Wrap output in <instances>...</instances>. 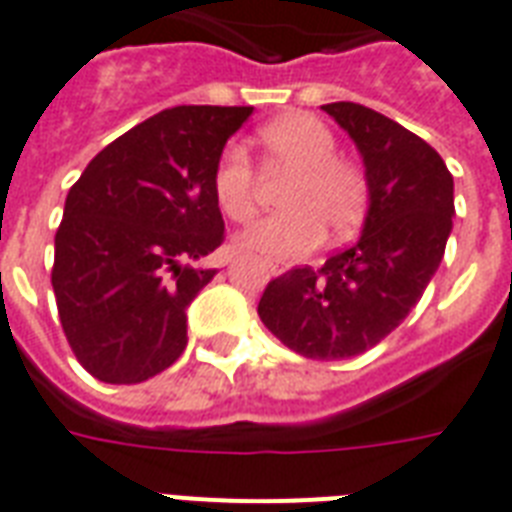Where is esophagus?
Returning a JSON list of instances; mask_svg holds the SVG:
<instances>
[{
  "mask_svg": "<svg viewBox=\"0 0 512 512\" xmlns=\"http://www.w3.org/2000/svg\"><path fill=\"white\" fill-rule=\"evenodd\" d=\"M268 268H271V274H279V268L276 266H268Z\"/></svg>",
  "mask_w": 512,
  "mask_h": 512,
  "instance_id": "esophagus-1",
  "label": "esophagus"
}]
</instances>
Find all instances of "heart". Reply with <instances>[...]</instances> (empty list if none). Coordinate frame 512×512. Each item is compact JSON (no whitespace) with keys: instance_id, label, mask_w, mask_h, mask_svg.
I'll use <instances>...</instances> for the list:
<instances>
[{"instance_id":"heart-1","label":"heart","mask_w":512,"mask_h":512,"mask_svg":"<svg viewBox=\"0 0 512 512\" xmlns=\"http://www.w3.org/2000/svg\"><path fill=\"white\" fill-rule=\"evenodd\" d=\"M268 170L293 173L282 192L285 214L260 219L236 238L238 249L268 260H295L312 252L326 230L350 236L369 206V179L358 162L339 157V143L323 121L290 113L260 130ZM211 192L222 214L249 222L257 211V173L241 146H227L211 173Z\"/></svg>"}]
</instances>
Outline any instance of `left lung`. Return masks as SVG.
<instances>
[{"mask_svg":"<svg viewBox=\"0 0 512 512\" xmlns=\"http://www.w3.org/2000/svg\"><path fill=\"white\" fill-rule=\"evenodd\" d=\"M361 151L369 214L361 238L320 268L271 279L257 314L279 342L312 361L372 350L412 312L453 230V176L429 143L358 105H323Z\"/></svg>","mask_w":512,"mask_h":512,"instance_id":"left-lung-1","label":"left lung"}]
</instances>
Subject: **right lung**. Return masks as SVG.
Returning <instances> with one entry per match:
<instances>
[{
  "label": "right lung",
  "instance_id": "obj_1",
  "mask_svg": "<svg viewBox=\"0 0 512 512\" xmlns=\"http://www.w3.org/2000/svg\"><path fill=\"white\" fill-rule=\"evenodd\" d=\"M252 108L179 105L124 132L75 181L51 285L86 372L135 385L187 347V306L214 279L195 266L225 241L211 173Z\"/></svg>",
  "mask_w": 512,
  "mask_h": 512
}]
</instances>
